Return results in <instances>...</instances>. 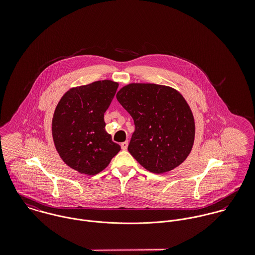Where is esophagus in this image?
Segmentation results:
<instances>
[{"label":"esophagus","instance_id":"esophagus-1","mask_svg":"<svg viewBox=\"0 0 255 255\" xmlns=\"http://www.w3.org/2000/svg\"><path fill=\"white\" fill-rule=\"evenodd\" d=\"M128 141H125L123 143H121V147L123 150H127L128 149Z\"/></svg>","mask_w":255,"mask_h":255}]
</instances>
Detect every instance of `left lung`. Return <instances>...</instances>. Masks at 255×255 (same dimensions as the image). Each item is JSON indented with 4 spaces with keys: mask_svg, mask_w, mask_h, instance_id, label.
<instances>
[{
    "mask_svg": "<svg viewBox=\"0 0 255 255\" xmlns=\"http://www.w3.org/2000/svg\"><path fill=\"white\" fill-rule=\"evenodd\" d=\"M116 97L135 126L128 150L144 169L163 174L184 162L194 142L195 123L189 105L177 89L155 83H129Z\"/></svg>",
    "mask_w": 255,
    "mask_h": 255,
    "instance_id": "1",
    "label": "left lung"
}]
</instances>
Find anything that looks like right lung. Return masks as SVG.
Masks as SVG:
<instances>
[{
  "label": "right lung",
  "instance_id": "1",
  "mask_svg": "<svg viewBox=\"0 0 255 255\" xmlns=\"http://www.w3.org/2000/svg\"><path fill=\"white\" fill-rule=\"evenodd\" d=\"M118 86L109 79L75 86L62 96L55 109L52 135L56 150L80 174L102 172L121 150L106 132L104 122Z\"/></svg>",
  "mask_w": 255,
  "mask_h": 255
}]
</instances>
